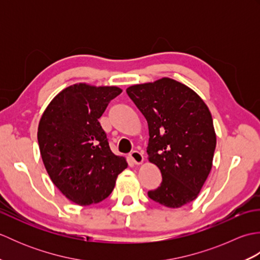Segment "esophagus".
I'll list each match as a JSON object with an SVG mask.
<instances>
[{
  "label": "esophagus",
  "mask_w": 260,
  "mask_h": 260,
  "mask_svg": "<svg viewBox=\"0 0 260 260\" xmlns=\"http://www.w3.org/2000/svg\"><path fill=\"white\" fill-rule=\"evenodd\" d=\"M129 158H131V161L136 165H140L143 163V161H144V156H143V154L139 151L132 152L129 154Z\"/></svg>",
  "instance_id": "1"
}]
</instances>
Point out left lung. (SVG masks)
Instances as JSON below:
<instances>
[{"label": "left lung", "mask_w": 260, "mask_h": 260, "mask_svg": "<svg viewBox=\"0 0 260 260\" xmlns=\"http://www.w3.org/2000/svg\"><path fill=\"white\" fill-rule=\"evenodd\" d=\"M126 92L147 120L148 161L162 174L161 185L148 197L168 208L192 202L211 171L217 144L208 106L171 78L131 86Z\"/></svg>", "instance_id": "obj_1"}]
</instances>
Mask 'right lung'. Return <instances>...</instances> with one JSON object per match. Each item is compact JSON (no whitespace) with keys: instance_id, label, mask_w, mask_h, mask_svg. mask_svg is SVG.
Returning <instances> with one entry per match:
<instances>
[{"instance_id":"add662e5","label":"right lung","mask_w":260,"mask_h":260,"mask_svg":"<svg viewBox=\"0 0 260 260\" xmlns=\"http://www.w3.org/2000/svg\"><path fill=\"white\" fill-rule=\"evenodd\" d=\"M121 89L76 84L48 105L38 127L43 164L53 184L79 206H90L112 193L126 159L110 151L98 118Z\"/></svg>"}]
</instances>
